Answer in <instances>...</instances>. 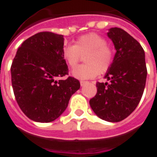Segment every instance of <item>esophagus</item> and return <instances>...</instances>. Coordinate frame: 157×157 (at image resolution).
Listing matches in <instances>:
<instances>
[{
	"label": "esophagus",
	"mask_w": 157,
	"mask_h": 157,
	"mask_svg": "<svg viewBox=\"0 0 157 157\" xmlns=\"http://www.w3.org/2000/svg\"><path fill=\"white\" fill-rule=\"evenodd\" d=\"M86 83H87V82H86V81H83V80H81V81H80V85H81V86H83V85H84V84H86Z\"/></svg>",
	"instance_id": "34e87169"
}]
</instances>
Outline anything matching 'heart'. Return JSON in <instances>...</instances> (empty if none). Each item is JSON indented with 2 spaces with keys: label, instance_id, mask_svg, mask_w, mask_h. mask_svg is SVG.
I'll use <instances>...</instances> for the list:
<instances>
[{
  "label": "heart",
  "instance_id": "b5f03b06",
  "mask_svg": "<svg viewBox=\"0 0 157 157\" xmlns=\"http://www.w3.org/2000/svg\"><path fill=\"white\" fill-rule=\"evenodd\" d=\"M84 55L85 64L76 67L72 71V75L78 79L92 78L99 73H105L114 59L113 51L107 45L106 40L94 33L81 36L74 45H67L63 51V58L70 67L76 66Z\"/></svg>",
  "mask_w": 157,
  "mask_h": 157
}]
</instances>
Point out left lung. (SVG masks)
<instances>
[{"label":"left lung","mask_w":157,"mask_h":157,"mask_svg":"<svg viewBox=\"0 0 157 157\" xmlns=\"http://www.w3.org/2000/svg\"><path fill=\"white\" fill-rule=\"evenodd\" d=\"M116 54L105 73L110 83H97V93L90 100L94 112L101 119L117 123L134 112L144 92L147 69L144 52L134 38L120 28L107 33Z\"/></svg>","instance_id":"8db88e82"}]
</instances>
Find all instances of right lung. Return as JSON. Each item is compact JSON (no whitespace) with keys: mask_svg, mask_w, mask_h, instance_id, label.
I'll return each mask as SVG.
<instances>
[{"mask_svg":"<svg viewBox=\"0 0 157 157\" xmlns=\"http://www.w3.org/2000/svg\"><path fill=\"white\" fill-rule=\"evenodd\" d=\"M62 34L40 32L23 41L11 67L12 85L20 109L29 119L50 123L62 115L70 98L80 88L68 75L63 56Z\"/></svg>","mask_w":157,"mask_h":157,"instance_id":"right-lung-1","label":"right lung"}]
</instances>
